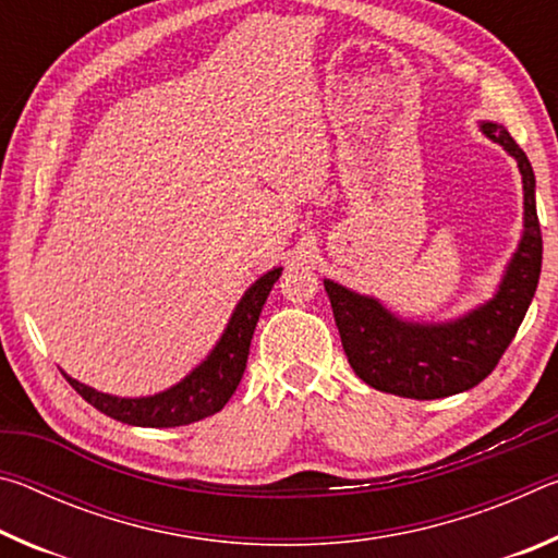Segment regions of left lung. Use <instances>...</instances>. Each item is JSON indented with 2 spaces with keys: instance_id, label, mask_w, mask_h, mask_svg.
Returning <instances> with one entry per match:
<instances>
[{
  "instance_id": "left-lung-1",
  "label": "left lung",
  "mask_w": 558,
  "mask_h": 558,
  "mask_svg": "<svg viewBox=\"0 0 558 558\" xmlns=\"http://www.w3.org/2000/svg\"><path fill=\"white\" fill-rule=\"evenodd\" d=\"M480 128L517 159L524 184V233L493 300L452 323H403L379 300L325 280L349 364L376 391L428 401L477 386L512 344L536 292L542 229L532 165L502 125L483 122Z\"/></svg>"
}]
</instances>
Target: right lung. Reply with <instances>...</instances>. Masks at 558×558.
<instances>
[{"label": "right lung", "mask_w": 558, "mask_h": 558, "mask_svg": "<svg viewBox=\"0 0 558 558\" xmlns=\"http://www.w3.org/2000/svg\"><path fill=\"white\" fill-rule=\"evenodd\" d=\"M282 268H272L266 276L258 278L253 286L245 290L233 315L226 325L223 335L211 354L196 366V369L179 381L172 389L155 396H143V399H118V396L100 393L90 386L71 379L69 381L93 409L110 415L128 426L143 428H174L189 426V423L202 421L206 415L219 413L241 384V376L248 362V349L253 339V329L258 325L260 310L266 305L272 286L280 278Z\"/></svg>", "instance_id": "obj_1"}]
</instances>
